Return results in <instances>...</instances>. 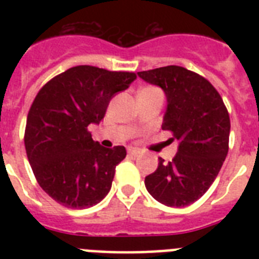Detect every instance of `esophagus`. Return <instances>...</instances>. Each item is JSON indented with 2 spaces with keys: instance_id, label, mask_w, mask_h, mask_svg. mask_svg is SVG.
Segmentation results:
<instances>
[{
  "instance_id": "obj_1",
  "label": "esophagus",
  "mask_w": 259,
  "mask_h": 259,
  "mask_svg": "<svg viewBox=\"0 0 259 259\" xmlns=\"http://www.w3.org/2000/svg\"><path fill=\"white\" fill-rule=\"evenodd\" d=\"M127 153H129L130 156H138V154H140V150L136 149V148H129V149H127Z\"/></svg>"
}]
</instances>
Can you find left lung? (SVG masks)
<instances>
[{
  "mask_svg": "<svg viewBox=\"0 0 259 259\" xmlns=\"http://www.w3.org/2000/svg\"><path fill=\"white\" fill-rule=\"evenodd\" d=\"M138 76L164 90L166 111L161 127L180 142L172 161L158 158L157 169L145 177L146 189L168 207L192 204L211 187L227 156L229 111L217 89L184 67H160Z\"/></svg>",
  "mask_w": 259,
  "mask_h": 259,
  "instance_id": "1",
  "label": "left lung"
}]
</instances>
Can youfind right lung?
Wrapping results in <instances>:
<instances>
[{"instance_id": "add662e5", "label": "right lung", "mask_w": 259, "mask_h": 259, "mask_svg": "<svg viewBox=\"0 0 259 259\" xmlns=\"http://www.w3.org/2000/svg\"><path fill=\"white\" fill-rule=\"evenodd\" d=\"M136 78L134 72L76 66L37 93L26 118V156L40 187L59 204L89 208L109 193L126 149L103 148L87 127L103 119L110 99Z\"/></svg>"}]
</instances>
